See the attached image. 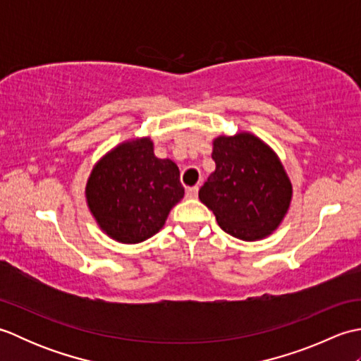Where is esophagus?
<instances>
[{"instance_id": "obj_1", "label": "esophagus", "mask_w": 361, "mask_h": 361, "mask_svg": "<svg viewBox=\"0 0 361 361\" xmlns=\"http://www.w3.org/2000/svg\"><path fill=\"white\" fill-rule=\"evenodd\" d=\"M197 195H198V186L189 188V189L186 190V197H188V198H197Z\"/></svg>"}]
</instances>
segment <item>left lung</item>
Here are the masks:
<instances>
[{
	"instance_id": "1",
	"label": "left lung",
	"mask_w": 361,
	"mask_h": 361,
	"mask_svg": "<svg viewBox=\"0 0 361 361\" xmlns=\"http://www.w3.org/2000/svg\"><path fill=\"white\" fill-rule=\"evenodd\" d=\"M216 171L198 198L219 226L240 240L265 239L288 212L293 188L276 152L250 132L212 141Z\"/></svg>"
}]
</instances>
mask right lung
I'll return each mask as SVG.
<instances>
[{"label":"right lung","instance_id":"obj_1","mask_svg":"<svg viewBox=\"0 0 361 361\" xmlns=\"http://www.w3.org/2000/svg\"><path fill=\"white\" fill-rule=\"evenodd\" d=\"M85 197L99 228L121 243H141L164 226L185 197L172 159L157 158L149 136L118 144L94 164Z\"/></svg>","mask_w":361,"mask_h":361}]
</instances>
